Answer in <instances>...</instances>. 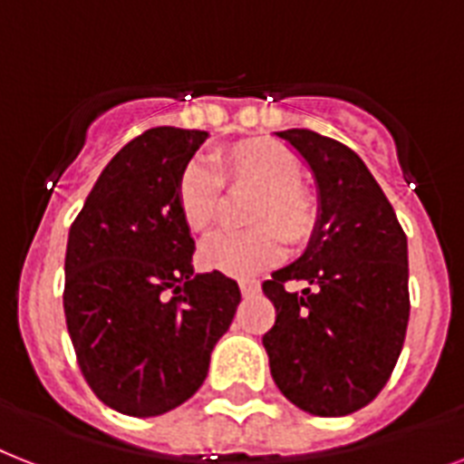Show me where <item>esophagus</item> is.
Listing matches in <instances>:
<instances>
[{
  "mask_svg": "<svg viewBox=\"0 0 464 464\" xmlns=\"http://www.w3.org/2000/svg\"><path fill=\"white\" fill-rule=\"evenodd\" d=\"M238 285H240V293H243V297H250L259 291V281H255V278H240Z\"/></svg>",
  "mask_w": 464,
  "mask_h": 464,
  "instance_id": "esophagus-1",
  "label": "esophagus"
}]
</instances>
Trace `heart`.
<instances>
[{
  "label": "heart",
  "instance_id": "b5f03b06",
  "mask_svg": "<svg viewBox=\"0 0 464 464\" xmlns=\"http://www.w3.org/2000/svg\"><path fill=\"white\" fill-rule=\"evenodd\" d=\"M303 161L271 140H243L212 157V167L193 161L176 186V209L193 236H209L224 212V190H255L243 214V233H228L199 250V265L226 276H247L274 265L284 243L310 245L319 228V199L300 180Z\"/></svg>",
  "mask_w": 464,
  "mask_h": 464
}]
</instances>
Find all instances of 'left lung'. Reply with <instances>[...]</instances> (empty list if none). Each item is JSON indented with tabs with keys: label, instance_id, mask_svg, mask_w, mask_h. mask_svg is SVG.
<instances>
[{
	"label": "left lung",
	"instance_id": "1",
	"mask_svg": "<svg viewBox=\"0 0 464 464\" xmlns=\"http://www.w3.org/2000/svg\"><path fill=\"white\" fill-rule=\"evenodd\" d=\"M314 171L319 228L262 291L276 322L262 336L278 391L304 412L343 417L393 374L410 319L408 238L374 176L350 147L307 128L281 130ZM293 280L308 288L297 296Z\"/></svg>",
	"mask_w": 464,
	"mask_h": 464
}]
</instances>
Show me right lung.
I'll use <instances>...</instances> for the list:
<instances>
[{
	"label": "right lung",
	"mask_w": 464,
	"mask_h": 464,
	"mask_svg": "<svg viewBox=\"0 0 464 464\" xmlns=\"http://www.w3.org/2000/svg\"><path fill=\"white\" fill-rule=\"evenodd\" d=\"M205 130L150 128L121 147L71 224L63 314L92 393L130 417L179 408L202 386L240 288L193 274L176 186Z\"/></svg>",
	"instance_id": "1"
}]
</instances>
